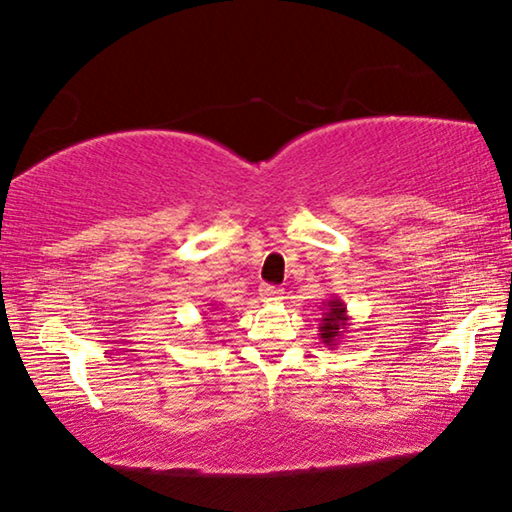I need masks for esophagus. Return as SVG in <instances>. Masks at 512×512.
I'll return each instance as SVG.
<instances>
[{
	"mask_svg": "<svg viewBox=\"0 0 512 512\" xmlns=\"http://www.w3.org/2000/svg\"><path fill=\"white\" fill-rule=\"evenodd\" d=\"M282 289L276 287V285H262L259 287V296H262L264 301H280L282 299Z\"/></svg>",
	"mask_w": 512,
	"mask_h": 512,
	"instance_id": "1",
	"label": "esophagus"
}]
</instances>
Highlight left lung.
Wrapping results in <instances>:
<instances>
[{
	"label": "left lung",
	"instance_id": "obj_1",
	"mask_svg": "<svg viewBox=\"0 0 512 512\" xmlns=\"http://www.w3.org/2000/svg\"><path fill=\"white\" fill-rule=\"evenodd\" d=\"M319 310H322V319H319V338H322L326 347L333 349L342 338H345V333L349 329L347 305L340 296L331 294L329 299L322 301Z\"/></svg>",
	"mask_w": 512,
	"mask_h": 512
}]
</instances>
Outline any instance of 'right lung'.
Segmentation results:
<instances>
[{"label": "right lung", "mask_w": 512, "mask_h": 512, "mask_svg": "<svg viewBox=\"0 0 512 512\" xmlns=\"http://www.w3.org/2000/svg\"><path fill=\"white\" fill-rule=\"evenodd\" d=\"M211 305H213V303H211ZM216 310H218V308H216Z\"/></svg>", "instance_id": "obj_1"}]
</instances>
